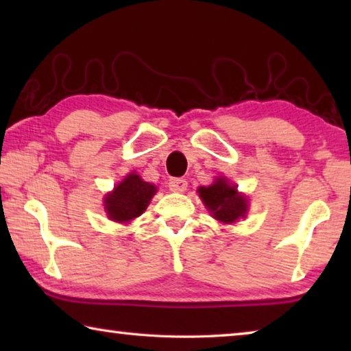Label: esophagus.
Wrapping results in <instances>:
<instances>
[{"label": "esophagus", "instance_id": "1", "mask_svg": "<svg viewBox=\"0 0 351 351\" xmlns=\"http://www.w3.org/2000/svg\"><path fill=\"white\" fill-rule=\"evenodd\" d=\"M169 187L171 192H184L187 189V181L184 178H171L169 181Z\"/></svg>", "mask_w": 351, "mask_h": 351}]
</instances>
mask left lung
Returning a JSON list of instances; mask_svg holds the SVG:
<instances>
[{"label":"left lung","instance_id":"obj_1","mask_svg":"<svg viewBox=\"0 0 351 351\" xmlns=\"http://www.w3.org/2000/svg\"><path fill=\"white\" fill-rule=\"evenodd\" d=\"M198 193L213 218L221 223H234L240 217H245L247 210L246 198L240 197L237 189L229 186L224 178H218L209 187H199Z\"/></svg>","mask_w":351,"mask_h":351}]
</instances>
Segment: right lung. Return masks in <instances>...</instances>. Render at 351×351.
Listing matches in <instances>:
<instances>
[{
    "label": "right lung",
    "mask_w": 351,
    "mask_h": 351,
    "mask_svg": "<svg viewBox=\"0 0 351 351\" xmlns=\"http://www.w3.org/2000/svg\"><path fill=\"white\" fill-rule=\"evenodd\" d=\"M156 193V187L141 180L139 175L130 173L114 187V192L105 198V210L112 221L128 223L142 215Z\"/></svg>",
    "instance_id": "add662e5"
}]
</instances>
